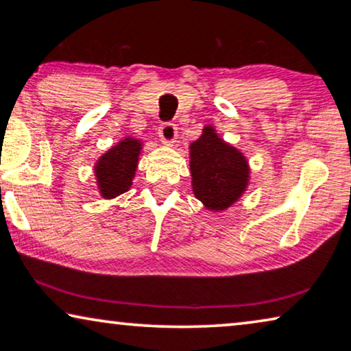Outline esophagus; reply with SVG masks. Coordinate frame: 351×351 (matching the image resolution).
<instances>
[{
    "label": "esophagus",
    "mask_w": 351,
    "mask_h": 351,
    "mask_svg": "<svg viewBox=\"0 0 351 351\" xmlns=\"http://www.w3.org/2000/svg\"><path fill=\"white\" fill-rule=\"evenodd\" d=\"M158 134H160L161 141L165 143H172L177 137V128L174 123H162L158 128Z\"/></svg>",
    "instance_id": "obj_1"
}]
</instances>
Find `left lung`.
Segmentation results:
<instances>
[{
	"instance_id": "8db88e82",
	"label": "left lung",
	"mask_w": 351,
	"mask_h": 351,
	"mask_svg": "<svg viewBox=\"0 0 351 351\" xmlns=\"http://www.w3.org/2000/svg\"><path fill=\"white\" fill-rule=\"evenodd\" d=\"M190 156L195 196L206 208L223 210L241 196L247 184V162L241 153L220 141L213 128H206L191 143Z\"/></svg>"
}]
</instances>
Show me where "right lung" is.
<instances>
[{"label": "right lung", "instance_id": "right-lung-1", "mask_svg": "<svg viewBox=\"0 0 351 351\" xmlns=\"http://www.w3.org/2000/svg\"><path fill=\"white\" fill-rule=\"evenodd\" d=\"M138 152H141L138 141L124 138L121 143L100 158L95 166V176L102 196L114 198L128 191L137 167Z\"/></svg>", "mask_w": 351, "mask_h": 351}]
</instances>
